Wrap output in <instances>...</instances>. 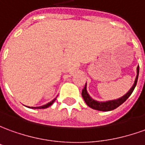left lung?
<instances>
[{
  "label": "left lung",
  "instance_id": "left-lung-1",
  "mask_svg": "<svg viewBox=\"0 0 145 145\" xmlns=\"http://www.w3.org/2000/svg\"><path fill=\"white\" fill-rule=\"evenodd\" d=\"M137 75L136 77L135 82L134 84L133 85L131 88V89L129 91V92L125 95L124 96H122L120 99H118L116 100H111V101L108 102H98L92 99L90 97L89 95L87 92V89H86V84L84 89L82 90V97L84 99L86 104L88 105L89 107L94 109V110H101V111H110L116 109L117 107H118L120 105H121L124 103L128 98L131 95V94L133 93V90L135 88L137 83V80H138V75H139V65L137 66Z\"/></svg>",
  "mask_w": 145,
  "mask_h": 145
}]
</instances>
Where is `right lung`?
<instances>
[{
  "label": "right lung",
  "instance_id": "right-lung-1",
  "mask_svg": "<svg viewBox=\"0 0 145 145\" xmlns=\"http://www.w3.org/2000/svg\"><path fill=\"white\" fill-rule=\"evenodd\" d=\"M56 99H54V100H52L51 102H50V103H48L47 104L44 105V106H38V107H31V108H35V109H45V108H47V107H49L50 106H51L53 103H54V102L55 101ZM31 108V107H30Z\"/></svg>",
  "mask_w": 145,
  "mask_h": 145
}]
</instances>
